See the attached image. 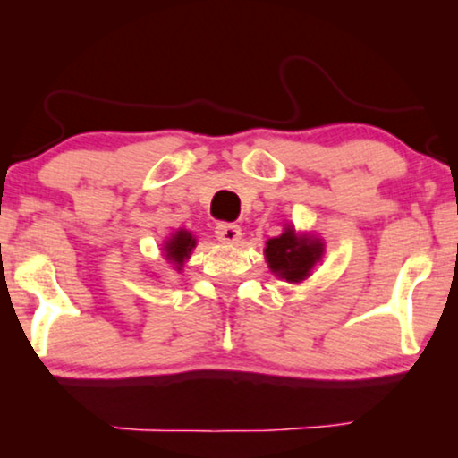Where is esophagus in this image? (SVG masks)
Here are the masks:
<instances>
[{"label": "esophagus", "mask_w": 458, "mask_h": 458, "mask_svg": "<svg viewBox=\"0 0 458 458\" xmlns=\"http://www.w3.org/2000/svg\"><path fill=\"white\" fill-rule=\"evenodd\" d=\"M215 235L225 243H235L242 237V227L235 223H216Z\"/></svg>", "instance_id": "34e87169"}]
</instances>
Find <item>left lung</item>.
Masks as SVG:
<instances>
[{
	"instance_id": "left-lung-1",
	"label": "left lung",
	"mask_w": 458,
	"mask_h": 458,
	"mask_svg": "<svg viewBox=\"0 0 458 458\" xmlns=\"http://www.w3.org/2000/svg\"><path fill=\"white\" fill-rule=\"evenodd\" d=\"M321 243L296 237L293 229H285V233L267 242V260L273 273H277L285 281H302L312 265L321 259Z\"/></svg>"
}]
</instances>
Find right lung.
Listing matches in <instances>:
<instances>
[{
  "label": "right lung",
  "instance_id": "1",
  "mask_svg": "<svg viewBox=\"0 0 458 458\" xmlns=\"http://www.w3.org/2000/svg\"><path fill=\"white\" fill-rule=\"evenodd\" d=\"M196 246V240L187 233V231H177V235H173V240H168L165 246L166 259L174 262H183L191 252V248Z\"/></svg>",
  "mask_w": 458,
  "mask_h": 458
}]
</instances>
